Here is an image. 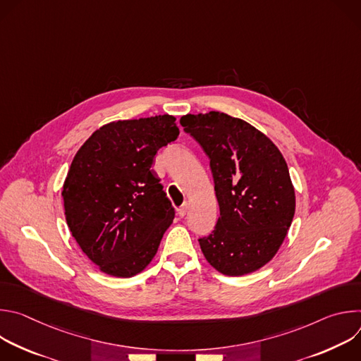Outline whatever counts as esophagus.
I'll return each mask as SVG.
<instances>
[{"label":"esophagus","mask_w":361,"mask_h":361,"mask_svg":"<svg viewBox=\"0 0 361 361\" xmlns=\"http://www.w3.org/2000/svg\"><path fill=\"white\" fill-rule=\"evenodd\" d=\"M185 214H187V204L181 205V207L178 209V216H180V217H184Z\"/></svg>","instance_id":"esophagus-1"}]
</instances>
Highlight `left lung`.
I'll return each mask as SVG.
<instances>
[{
  "label": "left lung",
  "instance_id": "left-lung-1",
  "mask_svg": "<svg viewBox=\"0 0 361 361\" xmlns=\"http://www.w3.org/2000/svg\"><path fill=\"white\" fill-rule=\"evenodd\" d=\"M180 124L210 159L220 217L198 238L217 271L243 276L267 264L291 226L295 195L280 149L248 123L219 111L183 116Z\"/></svg>",
  "mask_w": 361,
  "mask_h": 361
}]
</instances>
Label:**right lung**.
<instances>
[{
	"instance_id": "add662e5",
	"label": "right lung",
	"mask_w": 361,
	"mask_h": 361,
	"mask_svg": "<svg viewBox=\"0 0 361 361\" xmlns=\"http://www.w3.org/2000/svg\"><path fill=\"white\" fill-rule=\"evenodd\" d=\"M178 134L169 114L113 121L77 151L63 187L66 220L102 273L133 277L156 255L176 212L151 166Z\"/></svg>"
}]
</instances>
